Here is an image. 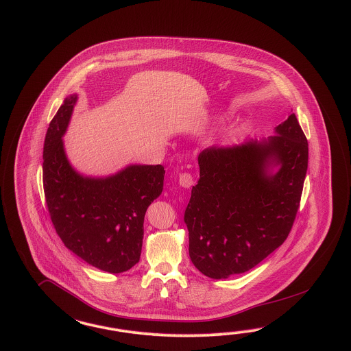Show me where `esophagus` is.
<instances>
[{"instance_id": "esophagus-1", "label": "esophagus", "mask_w": 351, "mask_h": 351, "mask_svg": "<svg viewBox=\"0 0 351 351\" xmlns=\"http://www.w3.org/2000/svg\"><path fill=\"white\" fill-rule=\"evenodd\" d=\"M180 186H182L183 189H190L193 184V176L190 173H182L180 174Z\"/></svg>"}]
</instances>
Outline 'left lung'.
Masks as SVG:
<instances>
[{
    "label": "left lung",
    "mask_w": 351,
    "mask_h": 351,
    "mask_svg": "<svg viewBox=\"0 0 351 351\" xmlns=\"http://www.w3.org/2000/svg\"><path fill=\"white\" fill-rule=\"evenodd\" d=\"M275 136L200 152V178L184 210L189 253L208 278L257 266L288 237L304 189L308 146L294 113Z\"/></svg>",
    "instance_id": "8db88e82"
}]
</instances>
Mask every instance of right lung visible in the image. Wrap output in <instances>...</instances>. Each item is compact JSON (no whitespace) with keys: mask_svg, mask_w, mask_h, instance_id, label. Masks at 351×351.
Masks as SVG:
<instances>
[{"mask_svg":"<svg viewBox=\"0 0 351 351\" xmlns=\"http://www.w3.org/2000/svg\"><path fill=\"white\" fill-rule=\"evenodd\" d=\"M77 94H71L47 128L43 178L51 222L64 245L81 260L111 274L139 262L149 204L162 193V165L130 164L107 177L84 176L64 149Z\"/></svg>","mask_w":351,"mask_h":351,"instance_id":"1","label":"right lung"}]
</instances>
